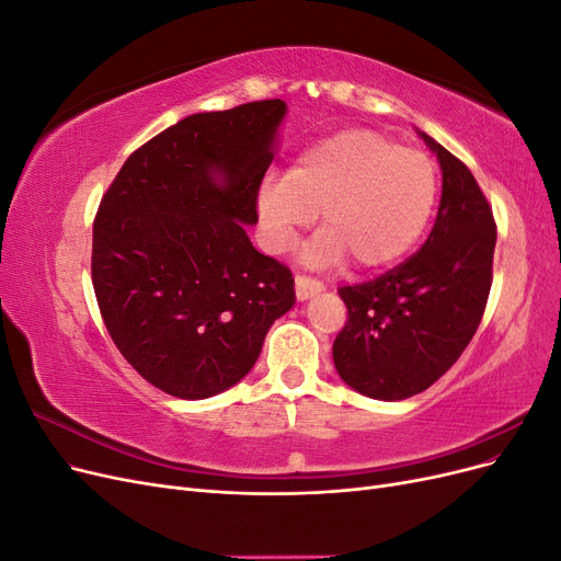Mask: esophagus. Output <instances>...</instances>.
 <instances>
[{
	"label": "esophagus",
	"instance_id": "esophagus-1",
	"mask_svg": "<svg viewBox=\"0 0 561 561\" xmlns=\"http://www.w3.org/2000/svg\"><path fill=\"white\" fill-rule=\"evenodd\" d=\"M322 290H325V285L316 280V278H309V276H297L295 278V293H297L299 301H307L313 295H320Z\"/></svg>",
	"mask_w": 561,
	"mask_h": 561
}]
</instances>
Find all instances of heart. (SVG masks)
<instances>
[{
	"label": "heart",
	"mask_w": 561,
	"mask_h": 561,
	"mask_svg": "<svg viewBox=\"0 0 561 561\" xmlns=\"http://www.w3.org/2000/svg\"><path fill=\"white\" fill-rule=\"evenodd\" d=\"M437 194L433 161L371 130H344L301 151L287 175H266L254 196L268 252H285L316 213L320 231L301 250L311 266L351 260L381 268L412 250Z\"/></svg>",
	"instance_id": "b5f03b06"
}]
</instances>
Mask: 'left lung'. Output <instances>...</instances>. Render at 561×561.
Returning a JSON list of instances; mask_svg holds the SVG:
<instances>
[{
    "mask_svg": "<svg viewBox=\"0 0 561 561\" xmlns=\"http://www.w3.org/2000/svg\"><path fill=\"white\" fill-rule=\"evenodd\" d=\"M419 133L439 161L443 198L416 254L339 297L348 309L332 346L334 367L358 393L396 402L433 386L466 351L482 320L496 225L472 173Z\"/></svg>",
    "mask_w": 561,
    "mask_h": 561,
    "instance_id": "obj_1",
    "label": "left lung"
}]
</instances>
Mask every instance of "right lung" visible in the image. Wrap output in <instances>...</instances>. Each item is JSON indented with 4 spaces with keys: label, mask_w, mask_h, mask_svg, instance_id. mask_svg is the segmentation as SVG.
Listing matches in <instances>:
<instances>
[{
    "label": "right lung",
    "mask_w": 561,
    "mask_h": 561,
    "mask_svg": "<svg viewBox=\"0 0 561 561\" xmlns=\"http://www.w3.org/2000/svg\"><path fill=\"white\" fill-rule=\"evenodd\" d=\"M285 114L283 100H260L186 116L133 151L100 201V313L124 358L168 396L203 400L239 383L295 307L290 268L248 236Z\"/></svg>",
    "instance_id": "obj_1"
}]
</instances>
